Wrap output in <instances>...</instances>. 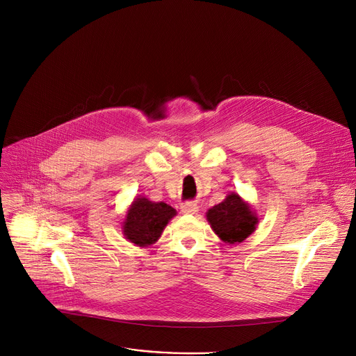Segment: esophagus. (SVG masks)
I'll return each instance as SVG.
<instances>
[{
  "label": "esophagus",
  "mask_w": 356,
  "mask_h": 356,
  "mask_svg": "<svg viewBox=\"0 0 356 356\" xmlns=\"http://www.w3.org/2000/svg\"><path fill=\"white\" fill-rule=\"evenodd\" d=\"M181 212L186 215H195L199 211V207L196 202H186L181 204Z\"/></svg>",
  "instance_id": "34e87169"
}]
</instances>
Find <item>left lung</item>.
Returning a JSON list of instances; mask_svg holds the SVG:
<instances>
[{"label": "left lung", "instance_id": "obj_1", "mask_svg": "<svg viewBox=\"0 0 356 356\" xmlns=\"http://www.w3.org/2000/svg\"><path fill=\"white\" fill-rule=\"evenodd\" d=\"M207 219L213 232L229 245L247 239L258 223L257 213L238 193H229L223 202L207 212Z\"/></svg>", "mask_w": 356, "mask_h": 356}]
</instances>
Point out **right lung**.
Listing matches in <instances>:
<instances>
[{
  "label": "right lung",
  "instance_id": "obj_1",
  "mask_svg": "<svg viewBox=\"0 0 356 356\" xmlns=\"http://www.w3.org/2000/svg\"><path fill=\"white\" fill-rule=\"evenodd\" d=\"M176 216V209L164 202H152L137 197L131 203L122 223L124 236L138 247H148L161 236L168 220Z\"/></svg>",
  "mask_w": 356,
  "mask_h": 356
}]
</instances>
